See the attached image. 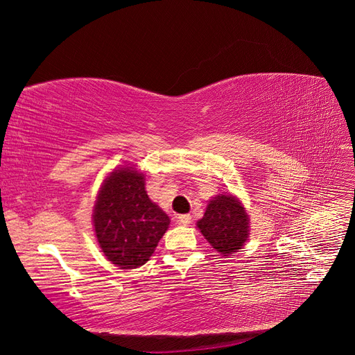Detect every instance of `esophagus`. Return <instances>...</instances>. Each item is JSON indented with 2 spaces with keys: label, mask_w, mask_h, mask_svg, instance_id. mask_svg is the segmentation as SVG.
Wrapping results in <instances>:
<instances>
[{
  "label": "esophagus",
  "mask_w": 355,
  "mask_h": 355,
  "mask_svg": "<svg viewBox=\"0 0 355 355\" xmlns=\"http://www.w3.org/2000/svg\"><path fill=\"white\" fill-rule=\"evenodd\" d=\"M178 222L180 225H189L191 223V214H180V216H178Z\"/></svg>",
  "instance_id": "1"
}]
</instances>
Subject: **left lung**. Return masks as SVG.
Here are the masks:
<instances>
[{
	"mask_svg": "<svg viewBox=\"0 0 355 355\" xmlns=\"http://www.w3.org/2000/svg\"><path fill=\"white\" fill-rule=\"evenodd\" d=\"M249 214L241 201L231 194H219L209 201L197 228L218 253L232 256L249 239Z\"/></svg>",
	"mask_w": 355,
	"mask_h": 355,
	"instance_id": "1",
	"label": "left lung"
}]
</instances>
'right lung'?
<instances>
[{
    "mask_svg": "<svg viewBox=\"0 0 355 355\" xmlns=\"http://www.w3.org/2000/svg\"><path fill=\"white\" fill-rule=\"evenodd\" d=\"M168 225L170 218L146 194L144 173L124 166L106 176L93 209L96 239L106 259L121 270L142 266Z\"/></svg>",
    "mask_w": 355,
    "mask_h": 355,
    "instance_id": "right-lung-1",
    "label": "right lung"
}]
</instances>
